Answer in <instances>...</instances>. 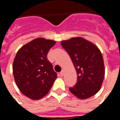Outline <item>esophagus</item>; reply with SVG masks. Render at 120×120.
Listing matches in <instances>:
<instances>
[{
  "mask_svg": "<svg viewBox=\"0 0 120 120\" xmlns=\"http://www.w3.org/2000/svg\"><path fill=\"white\" fill-rule=\"evenodd\" d=\"M64 70H62L60 73V76H64Z\"/></svg>",
  "mask_w": 120,
  "mask_h": 120,
  "instance_id": "1",
  "label": "esophagus"
}]
</instances>
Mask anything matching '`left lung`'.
<instances>
[{
  "label": "left lung",
  "mask_w": 120,
  "mask_h": 120,
  "mask_svg": "<svg viewBox=\"0 0 120 120\" xmlns=\"http://www.w3.org/2000/svg\"><path fill=\"white\" fill-rule=\"evenodd\" d=\"M61 45L70 56L77 73L75 86L71 93L80 99H86L98 93L105 76L100 51L92 42L82 37L63 40Z\"/></svg>",
  "instance_id": "left-lung-1"
}]
</instances>
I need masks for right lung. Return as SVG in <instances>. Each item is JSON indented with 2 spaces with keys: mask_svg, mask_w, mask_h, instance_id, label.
I'll use <instances>...</instances> for the list:
<instances>
[{
  "mask_svg": "<svg viewBox=\"0 0 120 120\" xmlns=\"http://www.w3.org/2000/svg\"><path fill=\"white\" fill-rule=\"evenodd\" d=\"M56 44L52 40L38 38L23 45L13 64L15 80L19 90L32 100H39L49 91L57 78L48 51Z\"/></svg>",
  "mask_w": 120,
  "mask_h": 120,
  "instance_id": "obj_1",
  "label": "right lung"
}]
</instances>
